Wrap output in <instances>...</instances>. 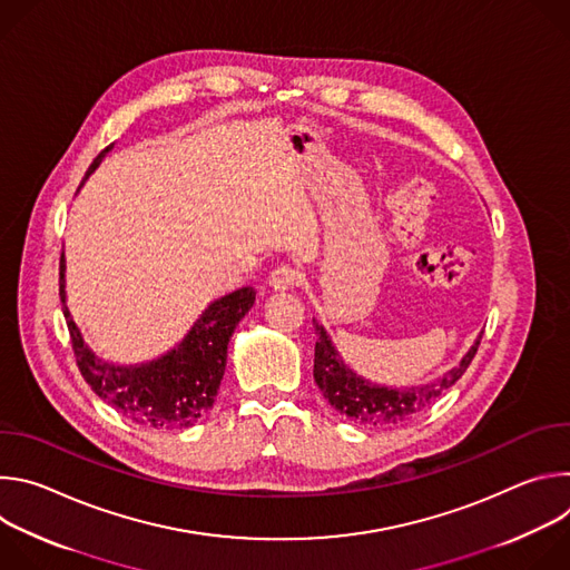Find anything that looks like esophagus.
I'll return each instance as SVG.
<instances>
[{"label":"esophagus","instance_id":"esophagus-1","mask_svg":"<svg viewBox=\"0 0 570 570\" xmlns=\"http://www.w3.org/2000/svg\"><path fill=\"white\" fill-rule=\"evenodd\" d=\"M299 279H302V273H299L295 266L282 264V266H277V268L271 273L268 284H271L275 291H286V288L297 286Z\"/></svg>","mask_w":570,"mask_h":570}]
</instances>
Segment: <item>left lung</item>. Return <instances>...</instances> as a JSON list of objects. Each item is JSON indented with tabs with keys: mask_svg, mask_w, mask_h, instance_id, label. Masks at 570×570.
I'll return each mask as SVG.
<instances>
[{
	"mask_svg": "<svg viewBox=\"0 0 570 570\" xmlns=\"http://www.w3.org/2000/svg\"><path fill=\"white\" fill-rule=\"evenodd\" d=\"M313 324L317 334L313 379L317 387L341 415H345L347 420L361 426H374V429H390V426L409 422L417 413H422L426 405H431L446 387H451L466 372L482 338L480 336L475 345L466 352V356L460 361V365H455L442 379L420 387L392 390V387L374 385L361 379L358 374H354L334 350L327 332L322 330V324H317L315 320Z\"/></svg>",
	"mask_w": 570,
	"mask_h": 570,
	"instance_id": "8db88e82",
	"label": "left lung"
}]
</instances>
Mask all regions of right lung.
<instances>
[{"mask_svg":"<svg viewBox=\"0 0 570 570\" xmlns=\"http://www.w3.org/2000/svg\"><path fill=\"white\" fill-rule=\"evenodd\" d=\"M106 150L95 157L88 174L97 169ZM58 284L76 365L99 399L135 424L148 429H189L207 415L225 374L227 343L238 320L255 304V291L250 286L212 302L187 338L167 356L137 367H117L97 358L80 338L65 304L62 255Z\"/></svg>","mask_w":570,"mask_h":570,"instance_id":"1","label":"right lung"}]
</instances>
